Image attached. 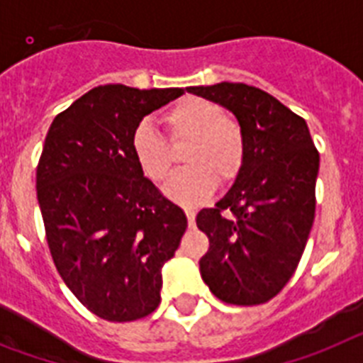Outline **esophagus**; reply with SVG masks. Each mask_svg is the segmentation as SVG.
<instances>
[{
    "label": "esophagus",
    "mask_w": 363,
    "mask_h": 363,
    "mask_svg": "<svg viewBox=\"0 0 363 363\" xmlns=\"http://www.w3.org/2000/svg\"><path fill=\"white\" fill-rule=\"evenodd\" d=\"M186 217H188V225L194 226L195 225V210L194 208H186Z\"/></svg>",
    "instance_id": "obj_1"
}]
</instances>
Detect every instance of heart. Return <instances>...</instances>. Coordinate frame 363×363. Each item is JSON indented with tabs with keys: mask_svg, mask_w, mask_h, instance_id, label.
<instances>
[{
	"mask_svg": "<svg viewBox=\"0 0 363 363\" xmlns=\"http://www.w3.org/2000/svg\"><path fill=\"white\" fill-rule=\"evenodd\" d=\"M172 140H190L184 151L186 168L173 173L164 191L177 203H203L220 182L234 181L247 159V135L241 124L226 116L212 100L186 96L162 116ZM131 151L138 168L151 181H162L172 168V151L151 122L144 121L131 135Z\"/></svg>",
	"mask_w": 363,
	"mask_h": 363,
	"instance_id": "1",
	"label": "heart"
}]
</instances>
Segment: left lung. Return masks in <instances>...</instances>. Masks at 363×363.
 Instances as JSON below:
<instances>
[{"label":"left lung","instance_id":"1","mask_svg":"<svg viewBox=\"0 0 363 363\" xmlns=\"http://www.w3.org/2000/svg\"><path fill=\"white\" fill-rule=\"evenodd\" d=\"M188 93L234 113L247 135V159L232 188L195 219L210 239L201 276L225 303H267L291 279L307 245L320 153L307 122L257 87L220 82Z\"/></svg>","mask_w":363,"mask_h":363}]
</instances>
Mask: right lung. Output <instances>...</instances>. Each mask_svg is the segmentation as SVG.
Here are the masks:
<instances>
[{
	"label": "right lung",
	"mask_w": 363,
	"mask_h": 363,
	"mask_svg": "<svg viewBox=\"0 0 363 363\" xmlns=\"http://www.w3.org/2000/svg\"><path fill=\"white\" fill-rule=\"evenodd\" d=\"M184 91L99 86L56 116L36 169L47 245L69 291L107 321H133L160 303L164 263L188 219L144 177L131 135Z\"/></svg>",
	"instance_id": "right-lung-1"
}]
</instances>
